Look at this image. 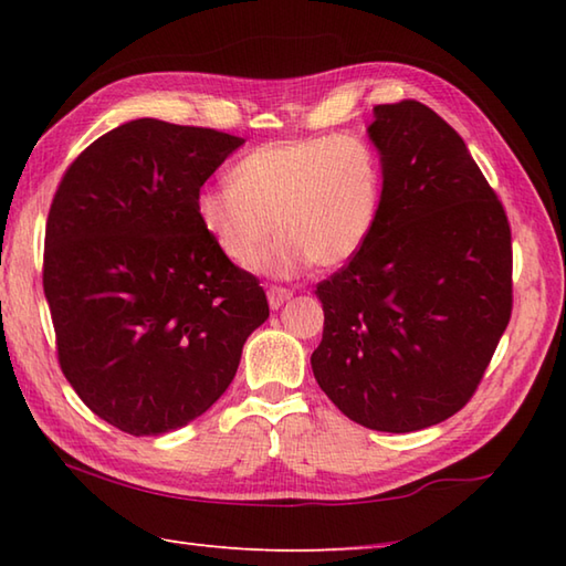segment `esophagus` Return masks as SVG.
Here are the masks:
<instances>
[{"label": "esophagus", "instance_id": "esophagus-1", "mask_svg": "<svg viewBox=\"0 0 566 566\" xmlns=\"http://www.w3.org/2000/svg\"><path fill=\"white\" fill-rule=\"evenodd\" d=\"M291 291H287V287H279V285H273V287H269V305H271V310H279L285 300H291Z\"/></svg>", "mask_w": 566, "mask_h": 566}]
</instances>
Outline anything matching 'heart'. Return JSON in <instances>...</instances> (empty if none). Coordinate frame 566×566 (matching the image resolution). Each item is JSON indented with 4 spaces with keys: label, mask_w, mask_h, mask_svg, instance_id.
<instances>
[{
    "label": "heart",
    "mask_w": 566,
    "mask_h": 566,
    "mask_svg": "<svg viewBox=\"0 0 566 566\" xmlns=\"http://www.w3.org/2000/svg\"><path fill=\"white\" fill-rule=\"evenodd\" d=\"M384 170L359 136H315L251 148L229 170V186L202 188L195 217L207 239L239 269L259 261L273 279H295L310 263L354 261L378 224Z\"/></svg>",
    "instance_id": "heart-1"
}]
</instances>
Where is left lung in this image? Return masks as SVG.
<instances>
[{
    "label": "left lung",
    "mask_w": 566,
    "mask_h": 566,
    "mask_svg": "<svg viewBox=\"0 0 566 566\" xmlns=\"http://www.w3.org/2000/svg\"><path fill=\"white\" fill-rule=\"evenodd\" d=\"M384 200L364 251L317 285L325 310L310 356L349 420L415 432L474 396L513 310L503 205L440 114L415 99L374 107Z\"/></svg>",
    "instance_id": "obj_1"
}]
</instances>
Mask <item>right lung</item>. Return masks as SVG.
<instances>
[{
  "instance_id": "add662e5",
  "label": "right lung",
  "mask_w": 566,
  "mask_h": 566,
  "mask_svg": "<svg viewBox=\"0 0 566 566\" xmlns=\"http://www.w3.org/2000/svg\"><path fill=\"white\" fill-rule=\"evenodd\" d=\"M244 138L132 119L80 154L45 222L57 361L122 432L166 434L232 384L266 293L198 224L195 198Z\"/></svg>"
}]
</instances>
